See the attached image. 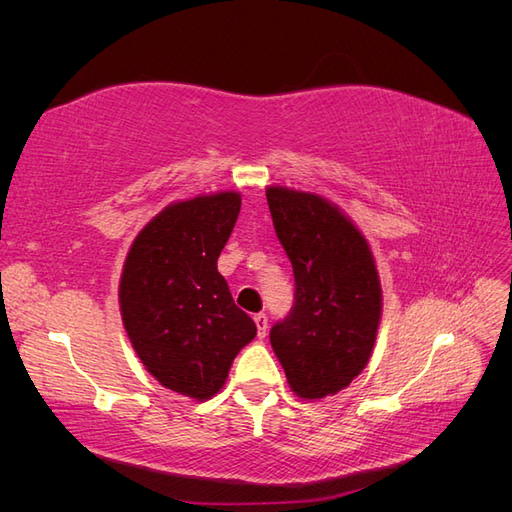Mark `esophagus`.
I'll return each mask as SVG.
<instances>
[{
    "instance_id": "1",
    "label": "esophagus",
    "mask_w": 512,
    "mask_h": 512,
    "mask_svg": "<svg viewBox=\"0 0 512 512\" xmlns=\"http://www.w3.org/2000/svg\"><path fill=\"white\" fill-rule=\"evenodd\" d=\"M254 322H256V329H258V337L262 339V337L267 335V324H269V320H267L265 314H256V316H254Z\"/></svg>"
}]
</instances>
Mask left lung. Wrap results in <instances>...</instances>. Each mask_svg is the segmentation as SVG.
Returning a JSON list of instances; mask_svg holds the SVG:
<instances>
[{
  "label": "left lung",
  "instance_id": "left-lung-1",
  "mask_svg": "<svg viewBox=\"0 0 512 512\" xmlns=\"http://www.w3.org/2000/svg\"><path fill=\"white\" fill-rule=\"evenodd\" d=\"M267 203L294 273V305L273 324V352L294 395H335L361 374L376 344L382 288L374 256L327 198L271 185Z\"/></svg>",
  "mask_w": 512,
  "mask_h": 512
}]
</instances>
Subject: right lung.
<instances>
[{"instance_id":"right-lung-1","label":"right lung","mask_w":512,"mask_h":512,"mask_svg":"<svg viewBox=\"0 0 512 512\" xmlns=\"http://www.w3.org/2000/svg\"><path fill=\"white\" fill-rule=\"evenodd\" d=\"M239 209V192L168 205L123 262L119 307L134 352L162 386L196 401L222 389L235 356L256 337L218 273Z\"/></svg>"}]
</instances>
